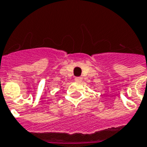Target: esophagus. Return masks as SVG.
Masks as SVG:
<instances>
[{
    "label": "esophagus",
    "mask_w": 147,
    "mask_h": 147,
    "mask_svg": "<svg viewBox=\"0 0 147 147\" xmlns=\"http://www.w3.org/2000/svg\"><path fill=\"white\" fill-rule=\"evenodd\" d=\"M82 79H83V78H82L81 76L76 77V78H75V80H76V81H81V80H82Z\"/></svg>",
    "instance_id": "34e87169"
}]
</instances>
